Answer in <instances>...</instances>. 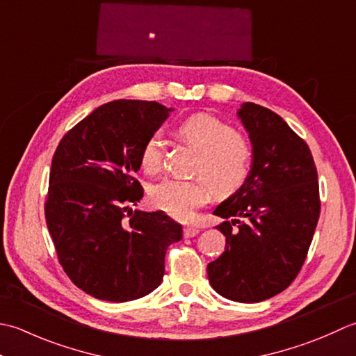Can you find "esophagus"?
I'll list each match as a JSON object with an SVG mask.
<instances>
[{
  "label": "esophagus",
  "mask_w": 356,
  "mask_h": 356,
  "mask_svg": "<svg viewBox=\"0 0 356 356\" xmlns=\"http://www.w3.org/2000/svg\"><path fill=\"white\" fill-rule=\"evenodd\" d=\"M198 234H200V229H197V227H192V226L184 227V236H186V238L197 236Z\"/></svg>",
  "instance_id": "obj_1"
}]
</instances>
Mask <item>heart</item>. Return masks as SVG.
I'll return each mask as SVG.
<instances>
[{"label": "heart", "instance_id": "b5f03b06", "mask_svg": "<svg viewBox=\"0 0 356 356\" xmlns=\"http://www.w3.org/2000/svg\"><path fill=\"white\" fill-rule=\"evenodd\" d=\"M181 141L198 150L193 173L206 179H163L150 188V201L156 209L178 220L191 218L193 210L204 204L210 191L218 198L238 192L248 179L252 165V150L241 135L226 122L197 113L181 121L175 129ZM161 138L149 136L140 152L141 169L156 173L161 168Z\"/></svg>", "mask_w": 356, "mask_h": 356}]
</instances>
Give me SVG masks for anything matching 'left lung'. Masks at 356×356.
Wrapping results in <instances>:
<instances>
[{
	"mask_svg": "<svg viewBox=\"0 0 356 356\" xmlns=\"http://www.w3.org/2000/svg\"><path fill=\"white\" fill-rule=\"evenodd\" d=\"M236 117L249 134L250 173L216 206L226 250L209 263L210 286L238 302L282 292L298 275L320 218V187L306 141L280 115L243 103Z\"/></svg>",
	"mask_w": 356,
	"mask_h": 356,
	"instance_id": "obj_1",
	"label": "left lung"
}]
</instances>
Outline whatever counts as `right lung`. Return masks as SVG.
Here are the masks:
<instances>
[{"label":"right lung","instance_id":"add662e5","mask_svg":"<svg viewBox=\"0 0 356 356\" xmlns=\"http://www.w3.org/2000/svg\"><path fill=\"white\" fill-rule=\"evenodd\" d=\"M156 101L117 99L63 136L52 159L46 222L64 272L83 292L134 301L161 284L164 257L183 227L163 210L140 212L134 178L144 141L169 118ZM129 210V218L124 212Z\"/></svg>","mask_w":356,"mask_h":356}]
</instances>
